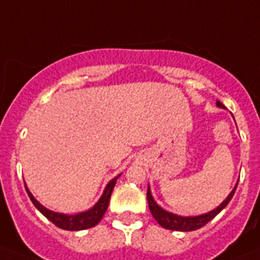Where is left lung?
I'll use <instances>...</instances> for the list:
<instances>
[{"mask_svg": "<svg viewBox=\"0 0 260 260\" xmlns=\"http://www.w3.org/2000/svg\"><path fill=\"white\" fill-rule=\"evenodd\" d=\"M216 105L218 108H225V106L222 105L221 102L217 101L216 102ZM238 187V183L234 187V190L231 191L230 196L224 200V201L220 204V205L216 208V209L210 210L208 213L205 214H200V216H189V217H183V216H178V214H174L171 212H167L163 208L155 202L154 197H152V194H151L150 186H148V189H147V201H148V206H150V210L154 218L156 221L159 222V225L163 226V228H166V230H171V231H181V232H189V231H196L200 230L201 226H204L205 224L217 216L220 212H221L224 208H225L230 201L232 200L235 194V190Z\"/></svg>", "mask_w": 260, "mask_h": 260, "instance_id": "left-lung-1", "label": "left lung"}]
</instances>
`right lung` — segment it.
<instances>
[{
  "label": "right lung",
  "instance_id": "add662e5",
  "mask_svg": "<svg viewBox=\"0 0 260 260\" xmlns=\"http://www.w3.org/2000/svg\"><path fill=\"white\" fill-rule=\"evenodd\" d=\"M121 174H118L117 177L113 178L112 181L106 185L104 193H102L101 198L98 200L97 204L90 208L86 212H81V213L77 214H63L58 213V212H52V210L47 209L40 204V202L36 200V198L32 196V193L29 191V189L25 186V190L28 196H29L30 201L34 204L38 210L42 214H44L48 220H50L52 224H55L59 228L66 231H82L87 230V228H91V226H95L98 222L101 221V218L104 217L106 209H108V205H109L110 196H112V191H113V187L116 185V181L117 178L120 177Z\"/></svg>",
  "mask_w": 260,
  "mask_h": 260
}]
</instances>
